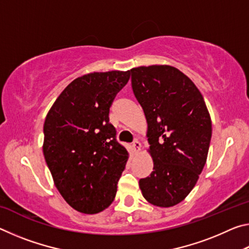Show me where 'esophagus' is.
<instances>
[{"mask_svg":"<svg viewBox=\"0 0 249 249\" xmlns=\"http://www.w3.org/2000/svg\"><path fill=\"white\" fill-rule=\"evenodd\" d=\"M133 148H134L135 151H136V153H140L141 149H142V144L138 141H135L133 142Z\"/></svg>","mask_w":249,"mask_h":249,"instance_id":"1","label":"esophagus"}]
</instances>
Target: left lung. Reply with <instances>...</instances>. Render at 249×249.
<instances>
[{"instance_id": "obj_1", "label": "left lung", "mask_w": 249, "mask_h": 249, "mask_svg": "<svg viewBox=\"0 0 249 249\" xmlns=\"http://www.w3.org/2000/svg\"><path fill=\"white\" fill-rule=\"evenodd\" d=\"M129 72L154 161L140 188L150 204L170 208L191 192L206 162L212 136L209 109L192 80L175 67L142 66Z\"/></svg>"}]
</instances>
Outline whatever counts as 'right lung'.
<instances>
[{
    "label": "right lung",
    "instance_id": "right-lung-1",
    "mask_svg": "<svg viewBox=\"0 0 249 249\" xmlns=\"http://www.w3.org/2000/svg\"><path fill=\"white\" fill-rule=\"evenodd\" d=\"M130 72H91L66 87L47 113L43 151L59 193L84 214L107 209L128 151L115 140L109 107Z\"/></svg>",
    "mask_w": 249,
    "mask_h": 249
}]
</instances>
